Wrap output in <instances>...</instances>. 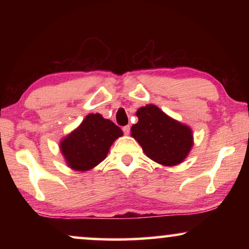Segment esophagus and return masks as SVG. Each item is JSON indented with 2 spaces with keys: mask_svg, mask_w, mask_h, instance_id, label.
<instances>
[{
  "mask_svg": "<svg viewBox=\"0 0 249 249\" xmlns=\"http://www.w3.org/2000/svg\"><path fill=\"white\" fill-rule=\"evenodd\" d=\"M122 130H124V135H129V132H130V125H124V127L122 128Z\"/></svg>",
  "mask_w": 249,
  "mask_h": 249,
  "instance_id": "1",
  "label": "esophagus"
}]
</instances>
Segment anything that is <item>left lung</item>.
Instances as JSON below:
<instances>
[{"instance_id":"obj_1","label":"left lung","mask_w":249,"mask_h":249,"mask_svg":"<svg viewBox=\"0 0 249 249\" xmlns=\"http://www.w3.org/2000/svg\"><path fill=\"white\" fill-rule=\"evenodd\" d=\"M138 122L131 127V136L153 161L171 166L181 163L193 146L189 127L168 117L155 105L137 111Z\"/></svg>"}]
</instances>
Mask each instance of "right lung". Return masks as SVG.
<instances>
[{"label": "right lung", "instance_id": "add662e5", "mask_svg": "<svg viewBox=\"0 0 249 249\" xmlns=\"http://www.w3.org/2000/svg\"><path fill=\"white\" fill-rule=\"evenodd\" d=\"M124 132L101 114H89L76 130L61 142V152L68 165L77 171H87L107 158L112 142Z\"/></svg>", "mask_w": 249, "mask_h": 249}]
</instances>
